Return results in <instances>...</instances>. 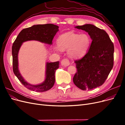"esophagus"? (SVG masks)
I'll return each instance as SVG.
<instances>
[{
    "label": "esophagus",
    "mask_w": 125,
    "mask_h": 125,
    "mask_svg": "<svg viewBox=\"0 0 125 125\" xmlns=\"http://www.w3.org/2000/svg\"><path fill=\"white\" fill-rule=\"evenodd\" d=\"M61 65L62 66H68L70 65V62H69V60L67 59V58H65L63 59L62 60L61 62Z\"/></svg>",
    "instance_id": "1"
}]
</instances>
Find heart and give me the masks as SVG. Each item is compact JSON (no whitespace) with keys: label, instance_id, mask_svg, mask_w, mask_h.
Here are the masks:
<instances>
[{"label":"heart","instance_id":"heart-1","mask_svg":"<svg viewBox=\"0 0 125 125\" xmlns=\"http://www.w3.org/2000/svg\"><path fill=\"white\" fill-rule=\"evenodd\" d=\"M91 38L87 33L79 34L69 32L60 35L58 38V44L54 45L56 51L68 48V52L72 58H77L84 56L91 44Z\"/></svg>","mask_w":125,"mask_h":125}]
</instances>
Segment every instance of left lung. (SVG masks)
Listing matches in <instances>:
<instances>
[{
    "instance_id": "1",
    "label": "left lung",
    "mask_w": 125,
    "mask_h": 125,
    "mask_svg": "<svg viewBox=\"0 0 125 125\" xmlns=\"http://www.w3.org/2000/svg\"><path fill=\"white\" fill-rule=\"evenodd\" d=\"M88 32L92 41L83 57L75 60L77 72L74 84L82 90H91L103 84L114 65V46L104 30L86 24L75 27Z\"/></svg>"
}]
</instances>
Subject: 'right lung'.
<instances>
[{
  "mask_svg": "<svg viewBox=\"0 0 125 125\" xmlns=\"http://www.w3.org/2000/svg\"><path fill=\"white\" fill-rule=\"evenodd\" d=\"M59 26L52 24H37L24 29L19 34L12 47V66L14 74L25 88L36 92H45L53 86L55 81V73L59 68V62H47L46 78L42 83L32 85L26 82L21 76L18 69V55L22 44L25 41L35 40L41 42L52 44V41L59 30Z\"/></svg>",
  "mask_w": 125,
  "mask_h": 125,
  "instance_id": "1",
  "label": "right lung"
}]
</instances>
